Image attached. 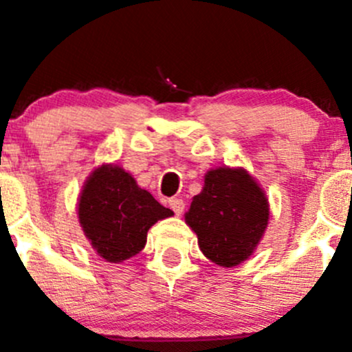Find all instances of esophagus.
I'll return each instance as SVG.
<instances>
[{"label": "esophagus", "mask_w": 352, "mask_h": 352, "mask_svg": "<svg viewBox=\"0 0 352 352\" xmlns=\"http://www.w3.org/2000/svg\"><path fill=\"white\" fill-rule=\"evenodd\" d=\"M170 208L173 209V212L175 214H182L184 209H186V202H184V199H179V197H173L170 199Z\"/></svg>", "instance_id": "esophagus-1"}]
</instances>
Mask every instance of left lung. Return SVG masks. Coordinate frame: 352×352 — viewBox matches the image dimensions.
I'll use <instances>...</instances> for the list:
<instances>
[{
    "instance_id": "obj_1",
    "label": "left lung",
    "mask_w": 352,
    "mask_h": 352,
    "mask_svg": "<svg viewBox=\"0 0 352 352\" xmlns=\"http://www.w3.org/2000/svg\"><path fill=\"white\" fill-rule=\"evenodd\" d=\"M186 223L202 254L221 267L247 261L269 225V201L243 166L208 170L204 187L190 202Z\"/></svg>"
}]
</instances>
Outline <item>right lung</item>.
<instances>
[{
  "label": "right lung",
  "mask_w": 352,
  "mask_h": 352,
  "mask_svg": "<svg viewBox=\"0 0 352 352\" xmlns=\"http://www.w3.org/2000/svg\"><path fill=\"white\" fill-rule=\"evenodd\" d=\"M173 216L134 177L116 163H104L87 177L78 197V221L91 248L112 264L140 254L148 230Z\"/></svg>",
  "instance_id": "obj_1"
}]
</instances>
